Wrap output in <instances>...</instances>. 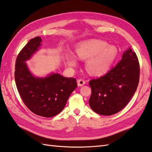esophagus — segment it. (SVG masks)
<instances>
[{"instance_id": "1", "label": "esophagus", "mask_w": 152, "mask_h": 152, "mask_svg": "<svg viewBox=\"0 0 152 152\" xmlns=\"http://www.w3.org/2000/svg\"><path fill=\"white\" fill-rule=\"evenodd\" d=\"M77 86H84L85 83H86V82H85L84 80L80 79V80H77Z\"/></svg>"}]
</instances>
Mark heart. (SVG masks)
<instances>
[{"instance_id":"obj_1","label":"heart","mask_w":152,"mask_h":152,"mask_svg":"<svg viewBox=\"0 0 152 152\" xmlns=\"http://www.w3.org/2000/svg\"><path fill=\"white\" fill-rule=\"evenodd\" d=\"M76 54L80 59H86V69L91 75L100 76L109 71L118 56L115 46L108 45L105 41L91 39L82 41L76 46ZM66 60L70 66L76 65L77 59L75 55L69 54Z\"/></svg>"}]
</instances>
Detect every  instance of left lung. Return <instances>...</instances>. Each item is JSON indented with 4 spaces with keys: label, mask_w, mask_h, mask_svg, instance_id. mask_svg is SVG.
<instances>
[{
    "label": "left lung",
    "mask_w": 152,
    "mask_h": 152,
    "mask_svg": "<svg viewBox=\"0 0 152 152\" xmlns=\"http://www.w3.org/2000/svg\"><path fill=\"white\" fill-rule=\"evenodd\" d=\"M140 66L137 56L130 48L122 60L99 78L90 80L89 105L98 114L109 116L121 111L135 94L138 86Z\"/></svg>",
    "instance_id": "1"
}]
</instances>
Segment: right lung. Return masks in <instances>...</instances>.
<instances>
[{"instance_id": "1", "label": "right lung", "mask_w": 152, "mask_h": 152, "mask_svg": "<svg viewBox=\"0 0 152 152\" xmlns=\"http://www.w3.org/2000/svg\"><path fill=\"white\" fill-rule=\"evenodd\" d=\"M40 37L31 39L17 56L15 80L18 92L26 106L37 115L52 117L65 107L69 98L77 87L76 80L52 73L45 77H35L26 61L41 46Z\"/></svg>"}]
</instances>
